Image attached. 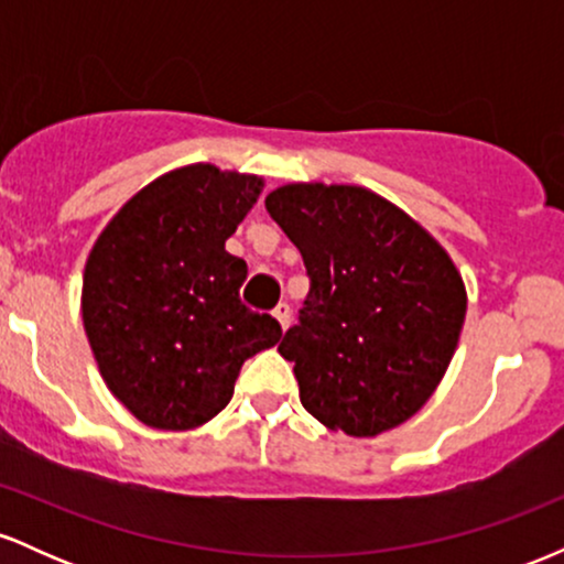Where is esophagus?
<instances>
[{"instance_id":"34e87169","label":"esophagus","mask_w":564,"mask_h":564,"mask_svg":"<svg viewBox=\"0 0 564 564\" xmlns=\"http://www.w3.org/2000/svg\"><path fill=\"white\" fill-rule=\"evenodd\" d=\"M273 315H275V321L281 323V328H283V332H286V328L291 326V307H289V304H278Z\"/></svg>"}]
</instances>
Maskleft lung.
I'll return each mask as SVG.
<instances>
[{"mask_svg":"<svg viewBox=\"0 0 564 564\" xmlns=\"http://www.w3.org/2000/svg\"><path fill=\"white\" fill-rule=\"evenodd\" d=\"M264 206L310 275L300 323L278 345L302 405L352 437L403 424L437 390L467 315L448 251L360 185H283Z\"/></svg>","mask_w":564,"mask_h":564,"instance_id":"obj_1","label":"left lung"}]
</instances>
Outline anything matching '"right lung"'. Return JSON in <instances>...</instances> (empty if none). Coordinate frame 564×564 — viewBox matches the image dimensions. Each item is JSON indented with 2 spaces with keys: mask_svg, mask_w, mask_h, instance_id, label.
<instances>
[{
  "mask_svg": "<svg viewBox=\"0 0 564 564\" xmlns=\"http://www.w3.org/2000/svg\"><path fill=\"white\" fill-rule=\"evenodd\" d=\"M257 174L191 164L161 174L100 232L82 321L113 398L153 430L206 424L230 403L243 360L281 323L241 302L246 262L225 251L262 193Z\"/></svg>",
  "mask_w": 564,
  "mask_h": 564,
  "instance_id": "add662e5",
  "label": "right lung"
}]
</instances>
